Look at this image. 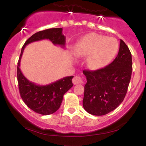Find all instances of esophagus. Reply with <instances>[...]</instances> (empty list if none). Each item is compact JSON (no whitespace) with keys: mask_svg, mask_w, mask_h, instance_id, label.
<instances>
[{"mask_svg":"<svg viewBox=\"0 0 146 146\" xmlns=\"http://www.w3.org/2000/svg\"><path fill=\"white\" fill-rule=\"evenodd\" d=\"M73 83L74 85H77V84H82L83 83V80L80 76H75L74 78H73Z\"/></svg>","mask_w":146,"mask_h":146,"instance_id":"34e87169","label":"esophagus"}]
</instances>
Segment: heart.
Listing matches in <instances>:
<instances>
[{
  "label": "heart",
  "mask_w": 146,
  "mask_h": 146,
  "mask_svg": "<svg viewBox=\"0 0 146 146\" xmlns=\"http://www.w3.org/2000/svg\"><path fill=\"white\" fill-rule=\"evenodd\" d=\"M118 50L115 38L91 33L83 36L74 48L75 54L78 57L88 55L87 63L93 69L103 68L108 64Z\"/></svg>",
  "instance_id": "1"
}]
</instances>
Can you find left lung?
Segmentation results:
<instances>
[{"instance_id":"obj_1","label":"left lung","mask_w":146,"mask_h":146,"mask_svg":"<svg viewBox=\"0 0 146 146\" xmlns=\"http://www.w3.org/2000/svg\"><path fill=\"white\" fill-rule=\"evenodd\" d=\"M132 69L131 51L121 40L118 56L112 63L98 70L83 71L87 79L83 100L85 110L94 115H106L115 110L126 95Z\"/></svg>"}]
</instances>
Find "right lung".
Returning <instances> with one entry per match:
<instances>
[{
	"label": "right lung",
	"instance_id": "obj_1",
	"mask_svg": "<svg viewBox=\"0 0 146 146\" xmlns=\"http://www.w3.org/2000/svg\"><path fill=\"white\" fill-rule=\"evenodd\" d=\"M61 28H50L35 33L24 43L21 49L17 66V78L21 98L29 108L41 115H50L58 110L63 100V95L73 86L72 78L68 76L46 86H38L29 81L23 75L20 66L24 48L29 43L48 39L54 45L64 47L66 37L62 33Z\"/></svg>",
	"mask_w": 146,
	"mask_h": 146
}]
</instances>
